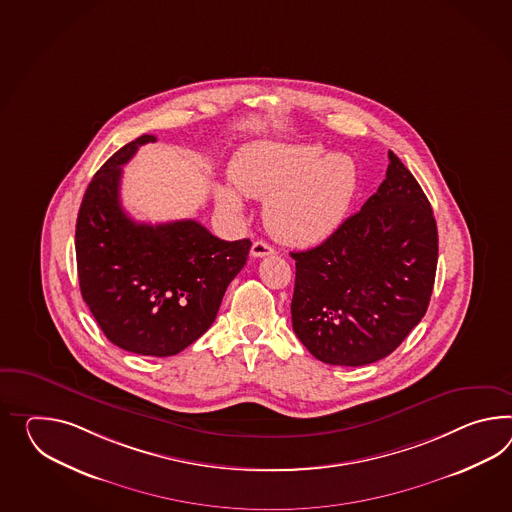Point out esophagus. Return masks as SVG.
Segmentation results:
<instances>
[{
	"label": "esophagus",
	"instance_id": "34e87169",
	"mask_svg": "<svg viewBox=\"0 0 512 512\" xmlns=\"http://www.w3.org/2000/svg\"><path fill=\"white\" fill-rule=\"evenodd\" d=\"M274 253V246H270V244L264 242V240H257V242H253V246H251V255H253V257H266V255H274Z\"/></svg>",
	"mask_w": 512,
	"mask_h": 512
}]
</instances>
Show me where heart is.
I'll return each mask as SVG.
<instances>
[{"label": "heart", "mask_w": 512, "mask_h": 512, "mask_svg": "<svg viewBox=\"0 0 512 512\" xmlns=\"http://www.w3.org/2000/svg\"><path fill=\"white\" fill-rule=\"evenodd\" d=\"M229 179L240 194L264 201V224L290 246H312L337 231L359 185L353 159L325 155L318 144L251 142L229 163ZM224 212L242 211L233 188L214 190Z\"/></svg>", "instance_id": "obj_1"}]
</instances>
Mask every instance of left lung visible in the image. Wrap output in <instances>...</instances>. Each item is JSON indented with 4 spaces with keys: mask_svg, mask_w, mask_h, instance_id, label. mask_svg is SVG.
Returning <instances> with one entry per match:
<instances>
[{
    "mask_svg": "<svg viewBox=\"0 0 512 512\" xmlns=\"http://www.w3.org/2000/svg\"><path fill=\"white\" fill-rule=\"evenodd\" d=\"M387 177L359 212L296 261L292 327L318 361L364 366L390 355L424 318L438 233L414 175L388 151Z\"/></svg>",
    "mask_w": 512,
    "mask_h": 512,
    "instance_id": "obj_1",
    "label": "left lung"
}]
</instances>
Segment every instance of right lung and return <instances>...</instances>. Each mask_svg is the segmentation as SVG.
<instances>
[{"label": "right lung", "mask_w": 512, "mask_h": 512, "mask_svg": "<svg viewBox=\"0 0 512 512\" xmlns=\"http://www.w3.org/2000/svg\"><path fill=\"white\" fill-rule=\"evenodd\" d=\"M142 135L92 177L75 225L81 296L114 346L151 357L188 348L211 327L229 283L248 261V238L227 242L196 220L138 224L120 201L122 166Z\"/></svg>", "instance_id": "add662e5"}]
</instances>
